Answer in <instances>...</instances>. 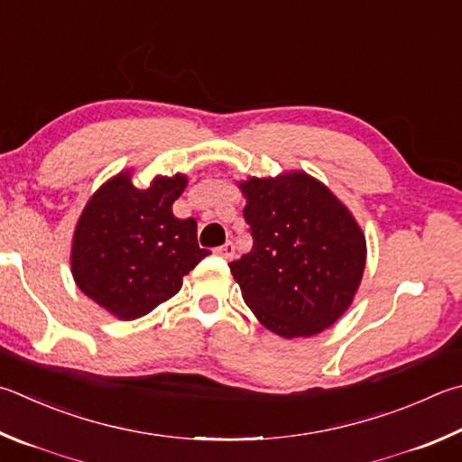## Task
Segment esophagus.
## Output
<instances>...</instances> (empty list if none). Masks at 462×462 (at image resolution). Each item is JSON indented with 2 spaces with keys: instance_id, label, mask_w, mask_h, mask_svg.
<instances>
[{
  "instance_id": "obj_1",
  "label": "esophagus",
  "mask_w": 462,
  "mask_h": 462,
  "mask_svg": "<svg viewBox=\"0 0 462 462\" xmlns=\"http://www.w3.org/2000/svg\"><path fill=\"white\" fill-rule=\"evenodd\" d=\"M216 254H217V256H222V258H226V260H232V258H234V254H236V248H234L232 242H226V245H222V246H217V248H216Z\"/></svg>"
}]
</instances>
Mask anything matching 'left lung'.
I'll list each match as a JSON object with an SVG mask.
<instances>
[{
    "mask_svg": "<svg viewBox=\"0 0 462 462\" xmlns=\"http://www.w3.org/2000/svg\"><path fill=\"white\" fill-rule=\"evenodd\" d=\"M253 250L230 263L242 299L268 331L311 337L347 311L365 268L349 209L305 171L238 183Z\"/></svg>",
    "mask_w": 462,
    "mask_h": 462,
    "instance_id": "1",
    "label": "left lung"
}]
</instances>
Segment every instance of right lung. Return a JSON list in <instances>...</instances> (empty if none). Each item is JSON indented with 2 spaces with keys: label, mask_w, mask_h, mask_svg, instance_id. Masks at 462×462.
<instances>
[{
  "label": "right lung",
  "mask_w": 462,
  "mask_h": 462,
  "mask_svg": "<svg viewBox=\"0 0 462 462\" xmlns=\"http://www.w3.org/2000/svg\"><path fill=\"white\" fill-rule=\"evenodd\" d=\"M188 178H157L147 189L123 171L95 191L72 238L79 289L108 313L131 321L181 289V279L209 253L198 245L194 217L171 212Z\"/></svg>",
  "instance_id": "add662e5"
}]
</instances>
